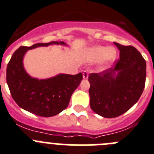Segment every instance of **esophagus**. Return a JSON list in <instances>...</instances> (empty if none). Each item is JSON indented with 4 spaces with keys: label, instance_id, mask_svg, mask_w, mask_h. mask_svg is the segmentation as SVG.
Masks as SVG:
<instances>
[{
    "label": "esophagus",
    "instance_id": "34e87169",
    "mask_svg": "<svg viewBox=\"0 0 154 154\" xmlns=\"http://www.w3.org/2000/svg\"><path fill=\"white\" fill-rule=\"evenodd\" d=\"M88 76H89L88 71H87V70H84V72H83V77H84V79L88 78Z\"/></svg>",
    "mask_w": 154,
    "mask_h": 154
}]
</instances>
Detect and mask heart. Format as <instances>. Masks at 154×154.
<instances>
[{
  "label": "heart",
  "instance_id": "heart-1",
  "mask_svg": "<svg viewBox=\"0 0 154 154\" xmlns=\"http://www.w3.org/2000/svg\"><path fill=\"white\" fill-rule=\"evenodd\" d=\"M116 49L112 47L95 46L87 50L86 58L89 61H95L102 58L105 61H111L116 57Z\"/></svg>",
  "mask_w": 154,
  "mask_h": 154
}]
</instances>
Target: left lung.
Masks as SVG:
<instances>
[{"mask_svg":"<svg viewBox=\"0 0 154 154\" xmlns=\"http://www.w3.org/2000/svg\"><path fill=\"white\" fill-rule=\"evenodd\" d=\"M114 43L120 50L114 67L91 73L88 78L90 107L105 118L118 117L130 109L140 99L146 80V61L137 48Z\"/></svg>","mask_w":154,"mask_h":154,"instance_id":"obj_1","label":"left lung"}]
</instances>
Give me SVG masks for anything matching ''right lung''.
Returning a JSON list of instances; mask_svg holds the SVG:
<instances>
[{
	"label": "right lung",
	"instance_id": "add662e5",
	"mask_svg": "<svg viewBox=\"0 0 154 154\" xmlns=\"http://www.w3.org/2000/svg\"><path fill=\"white\" fill-rule=\"evenodd\" d=\"M51 44L65 45L64 42L37 43L30 47L21 46L13 54L7 67V83L14 101L23 109L42 117L57 115L67 107L71 95L80 84L82 73L59 74L45 80L32 78L23 64L29 49Z\"/></svg>",
	"mask_w": 154,
	"mask_h": 154
}]
</instances>
